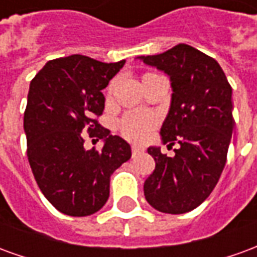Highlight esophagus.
Returning <instances> with one entry per match:
<instances>
[{
	"label": "esophagus",
	"mask_w": 257,
	"mask_h": 257,
	"mask_svg": "<svg viewBox=\"0 0 257 257\" xmlns=\"http://www.w3.org/2000/svg\"><path fill=\"white\" fill-rule=\"evenodd\" d=\"M144 148H141V147H137V145H133L132 147V154L133 155H137L140 154V152H143Z\"/></svg>",
	"instance_id": "34e87169"
}]
</instances>
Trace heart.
<instances>
[{"label":"heart","instance_id":"1","mask_svg":"<svg viewBox=\"0 0 257 257\" xmlns=\"http://www.w3.org/2000/svg\"><path fill=\"white\" fill-rule=\"evenodd\" d=\"M154 73H145L143 77ZM112 90V85L109 91ZM158 125V117L152 113L145 112H128L119 121V132L121 136L134 143H141L147 140L151 132Z\"/></svg>","mask_w":257,"mask_h":257}]
</instances>
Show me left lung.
<instances>
[{
	"label": "left lung",
	"instance_id": "left-lung-1",
	"mask_svg": "<svg viewBox=\"0 0 257 257\" xmlns=\"http://www.w3.org/2000/svg\"><path fill=\"white\" fill-rule=\"evenodd\" d=\"M140 59L170 76L172 105L161 134L169 148L180 145L173 158L148 148L155 170L144 183V195L159 212H190L210 195L224 169L235 123L232 90L217 61L191 45Z\"/></svg>",
	"mask_w": 257,
	"mask_h": 257
}]
</instances>
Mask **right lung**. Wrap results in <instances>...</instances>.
<instances>
[{
    "mask_svg": "<svg viewBox=\"0 0 257 257\" xmlns=\"http://www.w3.org/2000/svg\"><path fill=\"white\" fill-rule=\"evenodd\" d=\"M124 62L58 58L30 83L23 119L27 159L41 192L67 216L98 212L108 201L110 176L132 156L130 145L98 121L105 108L102 90ZM85 137L102 138L103 149L87 151Z\"/></svg>",
    "mask_w": 257,
    "mask_h": 257,
    "instance_id": "1",
    "label": "right lung"
}]
</instances>
